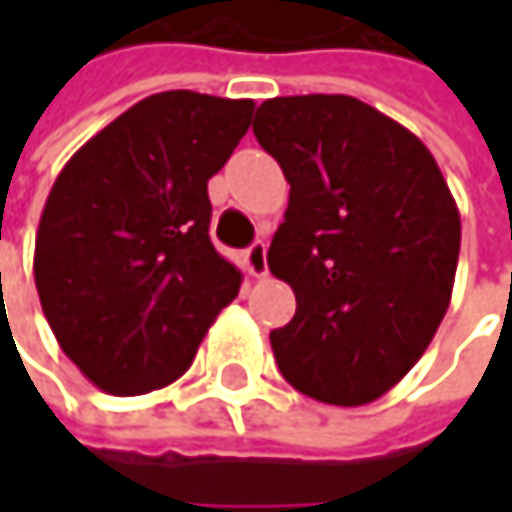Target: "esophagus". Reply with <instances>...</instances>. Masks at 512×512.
Here are the masks:
<instances>
[{"label": "esophagus", "instance_id": "obj_1", "mask_svg": "<svg viewBox=\"0 0 512 512\" xmlns=\"http://www.w3.org/2000/svg\"><path fill=\"white\" fill-rule=\"evenodd\" d=\"M246 269H249V275H255V278H266L269 263H266V243H263V240H257V243H252V246L246 249Z\"/></svg>", "mask_w": 512, "mask_h": 512}]
</instances>
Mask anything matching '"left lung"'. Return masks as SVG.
<instances>
[{"instance_id":"1","label":"left lung","mask_w":512,"mask_h":512,"mask_svg":"<svg viewBox=\"0 0 512 512\" xmlns=\"http://www.w3.org/2000/svg\"><path fill=\"white\" fill-rule=\"evenodd\" d=\"M252 130L290 183L266 255L296 293L293 320L269 332L278 370L320 403H373L451 305L457 201L427 145L356 97H272Z\"/></svg>"}]
</instances>
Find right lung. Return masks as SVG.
Returning a JSON list of instances; mask_svg holds the SVG:
<instances>
[{
	"instance_id": "add662e5",
	"label": "right lung",
	"mask_w": 512,
	"mask_h": 512,
	"mask_svg": "<svg viewBox=\"0 0 512 512\" xmlns=\"http://www.w3.org/2000/svg\"><path fill=\"white\" fill-rule=\"evenodd\" d=\"M252 100L145 97L61 168L35 237V287L52 335L97 388L171 385L240 269L210 243L207 180L252 124Z\"/></svg>"
}]
</instances>
